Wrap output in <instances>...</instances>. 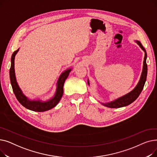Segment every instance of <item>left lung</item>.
<instances>
[{"instance_id": "left-lung-1", "label": "left lung", "mask_w": 157, "mask_h": 157, "mask_svg": "<svg viewBox=\"0 0 157 157\" xmlns=\"http://www.w3.org/2000/svg\"><path fill=\"white\" fill-rule=\"evenodd\" d=\"M136 42L137 43V44L140 47H141V48L145 53L144 58V62H143V72L141 74V78H140V80L139 81L138 84L137 85V86L134 88V89L133 90H132V91L130 92H129L128 94L123 95V96L117 98V99L114 100L113 101H111L110 102L105 103V104L102 103L104 105L108 107V108H121V107H124V106L130 104L131 103H132L134 101H135L137 99V97L140 95V94L141 93L142 90L144 88L145 82L146 80L147 72V64H146L147 54H146L145 49L144 48V47L143 46L141 43L138 40H136ZM88 85H90L88 79Z\"/></svg>"}]
</instances>
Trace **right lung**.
<instances>
[{
    "label": "right lung",
    "mask_w": 157,
    "mask_h": 157,
    "mask_svg": "<svg viewBox=\"0 0 157 157\" xmlns=\"http://www.w3.org/2000/svg\"><path fill=\"white\" fill-rule=\"evenodd\" d=\"M19 51V49L15 51L11 56V65L10 70V76L11 84L13 92L19 102L27 109L36 112H43L52 109L55 107L60 101L63 93V85L65 79L67 78L71 69H68L62 73L56 84V90L54 97L47 101H41L40 100H30L25 95L20 88L16 82L14 72V58Z\"/></svg>",
    "instance_id": "add662e5"
}]
</instances>
